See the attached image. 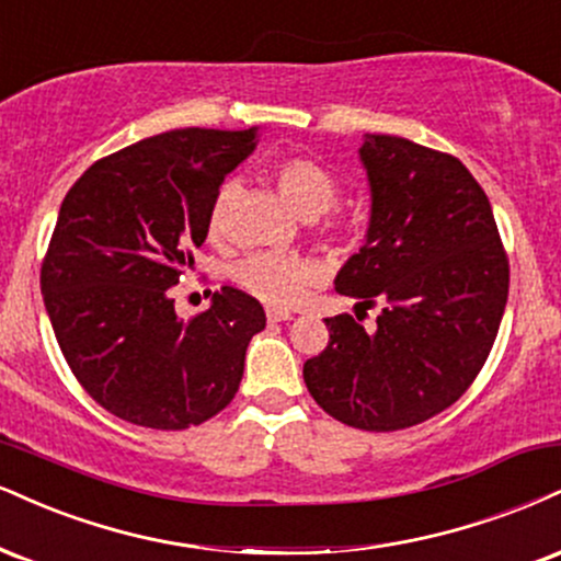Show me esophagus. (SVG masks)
<instances>
[{
  "instance_id": "obj_1",
  "label": "esophagus",
  "mask_w": 561,
  "mask_h": 561,
  "mask_svg": "<svg viewBox=\"0 0 561 561\" xmlns=\"http://www.w3.org/2000/svg\"><path fill=\"white\" fill-rule=\"evenodd\" d=\"M266 319H268V323H279V321L293 319V313H289V310H282V308H266Z\"/></svg>"
}]
</instances>
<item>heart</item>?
I'll return each mask as SVG.
<instances>
[{
    "instance_id": "obj_1",
    "label": "heart",
    "mask_w": 561,
    "mask_h": 561,
    "mask_svg": "<svg viewBox=\"0 0 561 561\" xmlns=\"http://www.w3.org/2000/svg\"><path fill=\"white\" fill-rule=\"evenodd\" d=\"M274 180L287 204L302 216H319L334 206L340 187L334 174L316 159L285 157L274 164ZM234 198V185L225 182L216 193L211 211H208V232L219 234L225 227L227 208ZM327 232L332 238L345 234L342 221H329ZM316 263L306 255L295 253H248L229 268V276L242 293L266 302V306H293L300 300L308 285L316 279Z\"/></svg>"
}]
</instances>
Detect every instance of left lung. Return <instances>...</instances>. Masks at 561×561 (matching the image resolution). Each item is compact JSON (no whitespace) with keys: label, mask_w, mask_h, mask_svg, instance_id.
<instances>
[{"label":"left lung","mask_w":561,"mask_h":561,"mask_svg":"<svg viewBox=\"0 0 561 561\" xmlns=\"http://www.w3.org/2000/svg\"><path fill=\"white\" fill-rule=\"evenodd\" d=\"M360 161L368 234L334 287L363 313H381L374 332L350 313L327 319L329 345L306 360L302 379L340 423L400 431L447 410L481 374L507 306L510 261L489 198L460 159L366 135Z\"/></svg>","instance_id":"1"}]
</instances>
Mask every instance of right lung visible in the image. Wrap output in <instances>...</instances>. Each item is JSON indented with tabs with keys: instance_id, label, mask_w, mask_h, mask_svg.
Segmentation results:
<instances>
[{
	"instance_id": "add662e5",
	"label": "right lung",
	"mask_w": 561,
	"mask_h": 561,
	"mask_svg": "<svg viewBox=\"0 0 561 561\" xmlns=\"http://www.w3.org/2000/svg\"><path fill=\"white\" fill-rule=\"evenodd\" d=\"M251 130L185 127L99 159L59 208L42 293L67 366L112 415L159 431L198 426L238 394L261 302L221 287L182 321L172 289L193 268L219 185Z\"/></svg>"
}]
</instances>
